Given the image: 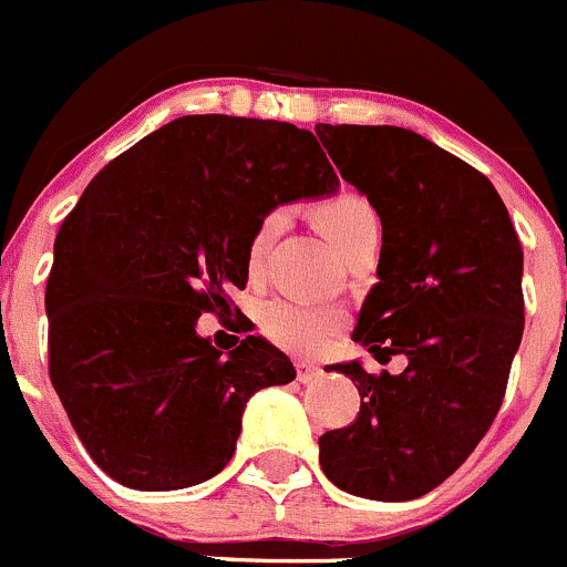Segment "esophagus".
<instances>
[{
    "label": "esophagus",
    "instance_id": "1",
    "mask_svg": "<svg viewBox=\"0 0 567 567\" xmlns=\"http://www.w3.org/2000/svg\"><path fill=\"white\" fill-rule=\"evenodd\" d=\"M319 378H322V369L319 367H313V363H306V361L297 363V380H300V383H313V380Z\"/></svg>",
    "mask_w": 567,
    "mask_h": 567
}]
</instances>
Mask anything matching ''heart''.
<instances>
[{"mask_svg": "<svg viewBox=\"0 0 567 567\" xmlns=\"http://www.w3.org/2000/svg\"><path fill=\"white\" fill-rule=\"evenodd\" d=\"M317 223L339 254L352 248L367 234L380 231L374 206L367 198L352 193L324 200L317 209ZM284 226L286 209H272L261 217L248 245L250 267H259L265 261L272 239L284 231ZM341 322H344L341 311L324 306H311V302L272 300L261 311V330H265L267 339L272 344L284 347V350L295 352V355H317V352H322L336 336V330L341 328Z\"/></svg>", "mask_w": 567, "mask_h": 567, "instance_id": "b5f03b06", "label": "heart"}]
</instances>
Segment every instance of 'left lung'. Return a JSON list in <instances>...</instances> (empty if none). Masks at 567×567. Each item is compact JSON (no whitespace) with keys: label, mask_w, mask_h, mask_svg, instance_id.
Segmentation results:
<instances>
[{"label":"left lung","mask_w":567,"mask_h":567,"mask_svg":"<svg viewBox=\"0 0 567 567\" xmlns=\"http://www.w3.org/2000/svg\"><path fill=\"white\" fill-rule=\"evenodd\" d=\"M317 137L383 226L378 284L352 339L402 374L333 363L358 383L350 427L319 439L341 491L408 502L461 468L496 419L524 336V250L493 184L400 126H330Z\"/></svg>","instance_id":"left-lung-1"}]
</instances>
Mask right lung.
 Segmentation results:
<instances>
[{"instance_id": "obj_1", "label": "right lung", "mask_w": 567, "mask_h": 567, "mask_svg": "<svg viewBox=\"0 0 567 567\" xmlns=\"http://www.w3.org/2000/svg\"><path fill=\"white\" fill-rule=\"evenodd\" d=\"M336 189L308 128L231 115L176 117L87 184L54 239L49 378L101 472L178 491L226 468L250 396L295 367L261 336L217 350L198 317L245 289L267 212Z\"/></svg>"}]
</instances>
